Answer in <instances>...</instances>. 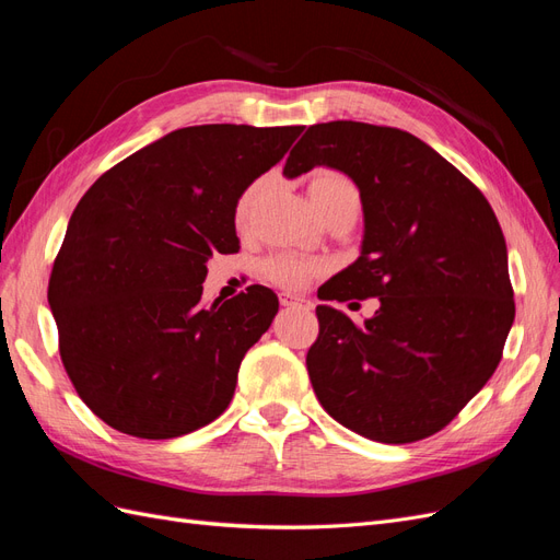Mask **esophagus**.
Returning a JSON list of instances; mask_svg holds the SVG:
<instances>
[{"label": "esophagus", "mask_w": 560, "mask_h": 560, "mask_svg": "<svg viewBox=\"0 0 560 560\" xmlns=\"http://www.w3.org/2000/svg\"><path fill=\"white\" fill-rule=\"evenodd\" d=\"M280 303L284 308H301V311H311L313 308V301L306 296H296L290 292H282L280 294Z\"/></svg>", "instance_id": "34e87169"}]
</instances>
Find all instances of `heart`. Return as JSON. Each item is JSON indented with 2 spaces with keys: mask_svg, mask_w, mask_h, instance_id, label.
<instances>
[{
  "mask_svg": "<svg viewBox=\"0 0 560 560\" xmlns=\"http://www.w3.org/2000/svg\"><path fill=\"white\" fill-rule=\"evenodd\" d=\"M268 177H259L254 179L247 189L241 194L238 202H235V222L238 226L247 224V219L257 206V200L264 191ZM311 200L313 206L317 208V212L327 210L334 202L341 200H360L358 186H354L346 175L341 173H319L313 177L311 182ZM322 270L319 261L313 259H303V257H294V254H278V257L268 259L264 264V273L268 280H273L280 287H287V290H299V287L308 284L317 273Z\"/></svg>",
  "mask_w": 560,
  "mask_h": 560,
  "instance_id": "heart-1",
  "label": "heart"
}]
</instances>
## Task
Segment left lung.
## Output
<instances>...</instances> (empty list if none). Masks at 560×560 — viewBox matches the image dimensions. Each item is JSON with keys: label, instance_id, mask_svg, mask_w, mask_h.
<instances>
[{"label": "left lung", "instance_id": "left-lung-1", "mask_svg": "<svg viewBox=\"0 0 560 560\" xmlns=\"http://www.w3.org/2000/svg\"><path fill=\"white\" fill-rule=\"evenodd\" d=\"M315 165L358 184L364 212L358 261L317 296H378L381 306L364 325L317 306L313 389L343 428L418 442L446 428L500 364L516 308L498 217L455 165L399 128L315 124L282 175Z\"/></svg>", "mask_w": 560, "mask_h": 560}]
</instances>
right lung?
Masks as SVG:
<instances>
[{"label": "right lung", "instance_id": "add662e5", "mask_svg": "<svg viewBox=\"0 0 560 560\" xmlns=\"http://www.w3.org/2000/svg\"><path fill=\"white\" fill-rule=\"evenodd\" d=\"M301 130L179 128L116 163L79 200L48 303L67 376L109 428L173 439L226 411L278 296L252 284L206 306L208 259L241 247L235 202Z\"/></svg>", "mask_w": 560, "mask_h": 560}]
</instances>
